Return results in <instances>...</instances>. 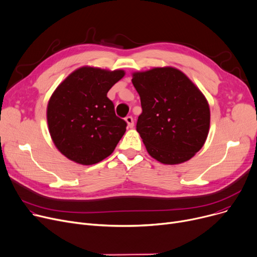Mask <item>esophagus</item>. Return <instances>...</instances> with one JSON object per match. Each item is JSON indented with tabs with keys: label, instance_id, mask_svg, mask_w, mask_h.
<instances>
[{
	"label": "esophagus",
	"instance_id": "esophagus-1",
	"mask_svg": "<svg viewBox=\"0 0 257 257\" xmlns=\"http://www.w3.org/2000/svg\"><path fill=\"white\" fill-rule=\"evenodd\" d=\"M125 120H126V123H127V125H128V127L129 128H133V126H134V120H133V117L132 116H127L126 118H125Z\"/></svg>",
	"mask_w": 257,
	"mask_h": 257
}]
</instances>
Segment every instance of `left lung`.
I'll return each instance as SVG.
<instances>
[{
	"instance_id": "8db88e82",
	"label": "left lung",
	"mask_w": 257,
	"mask_h": 257,
	"mask_svg": "<svg viewBox=\"0 0 257 257\" xmlns=\"http://www.w3.org/2000/svg\"><path fill=\"white\" fill-rule=\"evenodd\" d=\"M143 112L137 130L153 158L165 165L190 160L203 147L210 111L204 94L181 71L154 67L132 75Z\"/></svg>"
}]
</instances>
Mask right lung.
Returning <instances> with one entry per match:
<instances>
[{"instance_id": "add662e5", "label": "right lung", "mask_w": 257, "mask_h": 257, "mask_svg": "<svg viewBox=\"0 0 257 257\" xmlns=\"http://www.w3.org/2000/svg\"><path fill=\"white\" fill-rule=\"evenodd\" d=\"M124 75L123 70L83 66L53 92L47 107L48 126L53 143L65 157L89 166L113 152L127 123L115 115L107 92Z\"/></svg>"}]
</instances>
